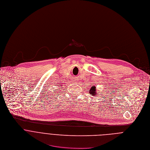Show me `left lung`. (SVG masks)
<instances>
[{"label": "left lung", "instance_id": "8db88e82", "mask_svg": "<svg viewBox=\"0 0 150 150\" xmlns=\"http://www.w3.org/2000/svg\"><path fill=\"white\" fill-rule=\"evenodd\" d=\"M90 93L91 94V95H93V96H95L96 93V87L94 86L93 87H92L91 90H90Z\"/></svg>", "mask_w": 150, "mask_h": 150}]
</instances>
